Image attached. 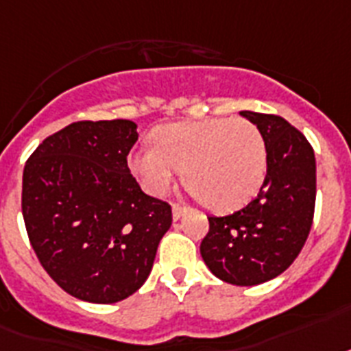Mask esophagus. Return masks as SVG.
Masks as SVG:
<instances>
[{
    "label": "esophagus",
    "instance_id": "esophagus-1",
    "mask_svg": "<svg viewBox=\"0 0 351 351\" xmlns=\"http://www.w3.org/2000/svg\"><path fill=\"white\" fill-rule=\"evenodd\" d=\"M184 213H185V207H182V205L178 204H173V220H180Z\"/></svg>",
    "mask_w": 351,
    "mask_h": 351
}]
</instances>
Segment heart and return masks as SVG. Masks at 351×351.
Instances as JSON below:
<instances>
[{
    "label": "heart",
    "instance_id": "heart-1",
    "mask_svg": "<svg viewBox=\"0 0 351 351\" xmlns=\"http://www.w3.org/2000/svg\"><path fill=\"white\" fill-rule=\"evenodd\" d=\"M155 147L131 151L128 167L142 189L166 195L178 171L196 200L216 213L249 204L267 173L261 131L245 119H205L156 128Z\"/></svg>",
    "mask_w": 351,
    "mask_h": 351
}]
</instances>
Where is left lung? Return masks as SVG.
Instances as JSON below:
<instances>
[{"mask_svg": "<svg viewBox=\"0 0 351 351\" xmlns=\"http://www.w3.org/2000/svg\"><path fill=\"white\" fill-rule=\"evenodd\" d=\"M261 131L267 176L258 196L227 216H209L200 254L216 278L238 287L274 279L294 263L308 238L315 207V156L283 117L240 111Z\"/></svg>", "mask_w": 351, "mask_h": 351, "instance_id": "obj_1", "label": "left lung"}]
</instances>
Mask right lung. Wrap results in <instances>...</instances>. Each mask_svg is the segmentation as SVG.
<instances>
[{"label": "right lung", "instance_id": "obj_1", "mask_svg": "<svg viewBox=\"0 0 351 351\" xmlns=\"http://www.w3.org/2000/svg\"><path fill=\"white\" fill-rule=\"evenodd\" d=\"M136 124L81 121L37 146L23 171L28 238L48 276L73 298L117 303L149 276L171 205L147 196L128 167Z\"/></svg>", "mask_w": 351, "mask_h": 351}]
</instances>
